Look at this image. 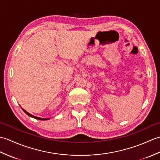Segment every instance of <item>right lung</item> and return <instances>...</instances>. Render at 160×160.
I'll return each mask as SVG.
<instances>
[{"label": "right lung", "mask_w": 160, "mask_h": 160, "mask_svg": "<svg viewBox=\"0 0 160 160\" xmlns=\"http://www.w3.org/2000/svg\"><path fill=\"white\" fill-rule=\"evenodd\" d=\"M22 108V107H21ZM22 111L25 112V113L28 115H29V117H32V118H35V119H37V120H49L50 118H38V117H36V116H34V115H32V114H30L29 113H28V111H26L25 109H23V108H22Z\"/></svg>", "instance_id": "obj_1"}]
</instances>
